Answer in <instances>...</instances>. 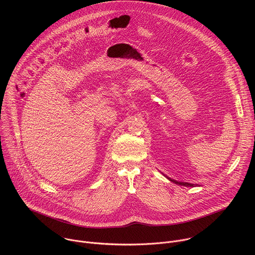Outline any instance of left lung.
<instances>
[{"instance_id":"1","label":"left lung","mask_w":255,"mask_h":255,"mask_svg":"<svg viewBox=\"0 0 255 255\" xmlns=\"http://www.w3.org/2000/svg\"><path fill=\"white\" fill-rule=\"evenodd\" d=\"M164 176H165L166 178H168L170 181H172V183H174V184H176V185H178V186H184V187H196V186H197V185H194V184H191V183H183V181H177V180H175V179H172V178L168 177V176L165 175V174H164Z\"/></svg>"}]
</instances>
